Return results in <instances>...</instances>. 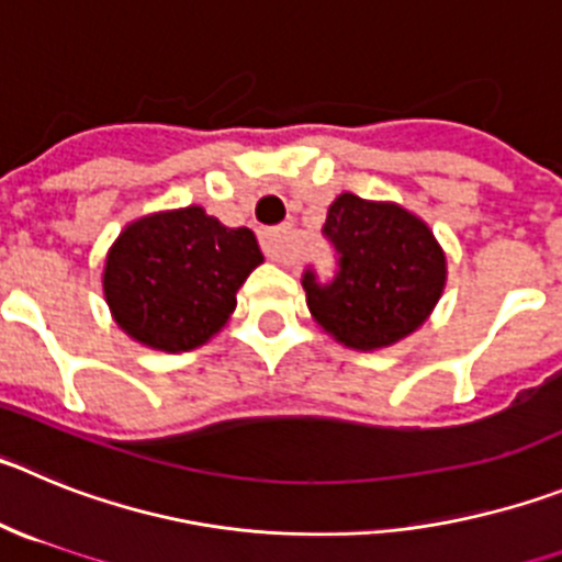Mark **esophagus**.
I'll return each instance as SVG.
<instances>
[{"label":"esophagus","mask_w":562,"mask_h":562,"mask_svg":"<svg viewBox=\"0 0 562 562\" xmlns=\"http://www.w3.org/2000/svg\"><path fill=\"white\" fill-rule=\"evenodd\" d=\"M262 251L266 257L280 266H291L296 260V237L288 226H280V229H266L262 232Z\"/></svg>","instance_id":"34e87169"}]
</instances>
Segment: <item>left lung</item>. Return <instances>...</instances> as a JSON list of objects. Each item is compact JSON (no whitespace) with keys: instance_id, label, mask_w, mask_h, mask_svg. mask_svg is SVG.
<instances>
[{"instance_id":"8db88e82","label":"left lung","mask_w":562,"mask_h":562,"mask_svg":"<svg viewBox=\"0 0 562 562\" xmlns=\"http://www.w3.org/2000/svg\"><path fill=\"white\" fill-rule=\"evenodd\" d=\"M325 235L338 257L336 280L318 285L307 271V311L327 336L358 352L403 341L426 325L448 282V260L431 226L394 201L341 193Z\"/></svg>"}]
</instances>
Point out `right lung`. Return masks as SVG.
I'll use <instances>...</instances> for the list:
<instances>
[{"mask_svg":"<svg viewBox=\"0 0 562 562\" xmlns=\"http://www.w3.org/2000/svg\"><path fill=\"white\" fill-rule=\"evenodd\" d=\"M260 262L246 226L229 229L199 204L161 210L125 224L111 244L103 293L125 336L176 356L224 330Z\"/></svg>","mask_w":562,"mask_h":562,"instance_id":"obj_1","label":"right lung"}]
</instances>
